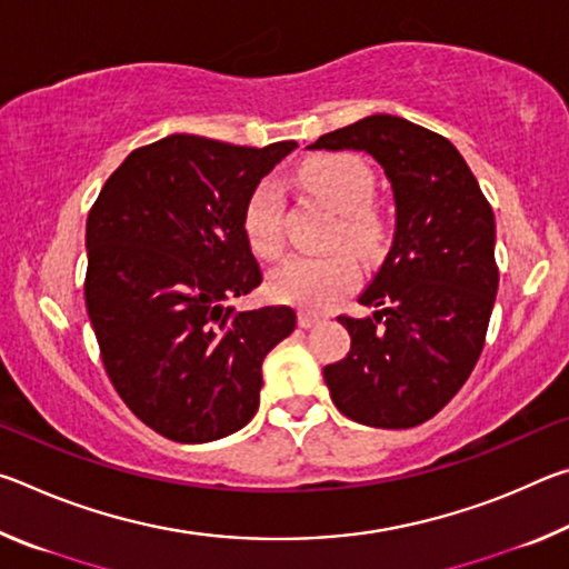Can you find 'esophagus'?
I'll return each instance as SVG.
<instances>
[{"label":"esophagus","mask_w":569,"mask_h":569,"mask_svg":"<svg viewBox=\"0 0 569 569\" xmlns=\"http://www.w3.org/2000/svg\"><path fill=\"white\" fill-rule=\"evenodd\" d=\"M319 321H321V316H316V313H308V311L298 313V326H301V329H311V326H316Z\"/></svg>","instance_id":"1"}]
</instances>
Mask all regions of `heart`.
Returning <instances> with one entry per match:
<instances>
[{
	"mask_svg": "<svg viewBox=\"0 0 569 569\" xmlns=\"http://www.w3.org/2000/svg\"><path fill=\"white\" fill-rule=\"evenodd\" d=\"M298 180L326 200L336 213L331 246H346L363 261H373L387 246V223L373 200V176L353 156H316L298 168ZM243 230L253 253L276 258L283 250V192L263 180L250 192L243 210ZM271 293L306 311H326L359 286V266L346 250L323 256H293L271 273Z\"/></svg>",
	"mask_w": 569,
	"mask_h": 569,
	"instance_id": "1",
	"label": "heart"
}]
</instances>
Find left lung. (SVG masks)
<instances>
[{
	"label": "left lung",
	"mask_w": 569,
	"mask_h": 569,
	"mask_svg": "<svg viewBox=\"0 0 569 569\" xmlns=\"http://www.w3.org/2000/svg\"><path fill=\"white\" fill-rule=\"evenodd\" d=\"M308 148L369 152L397 206L389 256L359 296L377 311L339 316L351 349L326 366V387L336 409L366 427H417L465 387L485 349L499 286L492 206L447 138L393 114Z\"/></svg>",
	"instance_id": "obj_1"
}]
</instances>
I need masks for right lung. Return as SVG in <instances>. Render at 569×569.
<instances>
[{
	"label": "right lung",
	"instance_id": "obj_1",
	"mask_svg": "<svg viewBox=\"0 0 569 569\" xmlns=\"http://www.w3.org/2000/svg\"><path fill=\"white\" fill-rule=\"evenodd\" d=\"M293 140L266 148L168 134L132 150L88 216L84 303L104 371L130 411L180 445L243 429L266 353L296 311H238L261 286L243 210Z\"/></svg>",
	"mask_w": 569,
	"mask_h": 569
}]
</instances>
